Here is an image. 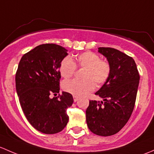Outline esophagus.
Segmentation results:
<instances>
[{
	"label": "esophagus",
	"mask_w": 154,
	"mask_h": 154,
	"mask_svg": "<svg viewBox=\"0 0 154 154\" xmlns=\"http://www.w3.org/2000/svg\"><path fill=\"white\" fill-rule=\"evenodd\" d=\"M78 99H79V97H78V96H73V100H74V101H78Z\"/></svg>",
	"instance_id": "esophagus-1"
}]
</instances>
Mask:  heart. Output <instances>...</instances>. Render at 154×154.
Here are the masks:
<instances>
[{
	"instance_id": "heart-1",
	"label": "heart",
	"mask_w": 154,
	"mask_h": 154,
	"mask_svg": "<svg viewBox=\"0 0 154 154\" xmlns=\"http://www.w3.org/2000/svg\"><path fill=\"white\" fill-rule=\"evenodd\" d=\"M85 68L82 78L84 79H72L65 81L62 88L67 93L76 96H83L93 91L98 85L107 82L111 72L110 65L107 61L101 60L96 53L86 51L76 55L75 62L69 56L61 61L60 72L64 79H69L75 74L77 69Z\"/></svg>"
}]
</instances>
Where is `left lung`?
<instances>
[{"mask_svg":"<svg viewBox=\"0 0 154 154\" xmlns=\"http://www.w3.org/2000/svg\"><path fill=\"white\" fill-rule=\"evenodd\" d=\"M111 68L109 79L95 94L103 101L90 100L86 121L91 132L109 136L126 125L135 105L139 74L132 57L110 47H99Z\"/></svg>","mask_w":154,"mask_h":154,"instance_id":"8db88e82","label":"left lung"}]
</instances>
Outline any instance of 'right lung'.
<instances>
[{"mask_svg": "<svg viewBox=\"0 0 154 154\" xmlns=\"http://www.w3.org/2000/svg\"><path fill=\"white\" fill-rule=\"evenodd\" d=\"M67 50L55 44L35 47L22 56L15 74V86L22 110L32 126L43 134L62 131L69 120L66 109L72 96L62 92L59 96L61 61Z\"/></svg>", "mask_w": 154, "mask_h": 154, "instance_id": "1", "label": "right lung"}]
</instances>
